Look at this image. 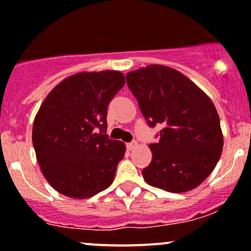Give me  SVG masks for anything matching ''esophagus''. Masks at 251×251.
I'll return each mask as SVG.
<instances>
[{"label": "esophagus", "instance_id": "obj_1", "mask_svg": "<svg viewBox=\"0 0 251 251\" xmlns=\"http://www.w3.org/2000/svg\"><path fill=\"white\" fill-rule=\"evenodd\" d=\"M126 147H127V149H128V150H132V149H134V148L137 147V142H136V141L130 142V143L126 144Z\"/></svg>", "mask_w": 251, "mask_h": 251}]
</instances>
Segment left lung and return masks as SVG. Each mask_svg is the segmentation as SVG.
<instances>
[{
    "label": "left lung",
    "mask_w": 251,
    "mask_h": 251,
    "mask_svg": "<svg viewBox=\"0 0 251 251\" xmlns=\"http://www.w3.org/2000/svg\"><path fill=\"white\" fill-rule=\"evenodd\" d=\"M149 127H161L143 168L149 185L170 192L195 189L212 173L223 152L220 119L209 97L189 78L162 65L126 75Z\"/></svg>",
    "instance_id": "obj_1"
}]
</instances>
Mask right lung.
<instances>
[{
	"label": "right lung",
	"instance_id": "1",
	"mask_svg": "<svg viewBox=\"0 0 251 251\" xmlns=\"http://www.w3.org/2000/svg\"><path fill=\"white\" fill-rule=\"evenodd\" d=\"M125 84L117 71L71 75L46 97L32 143L48 183L72 199H89L113 183L125 144L109 139L107 109Z\"/></svg>",
	"mask_w": 251,
	"mask_h": 251
}]
</instances>
